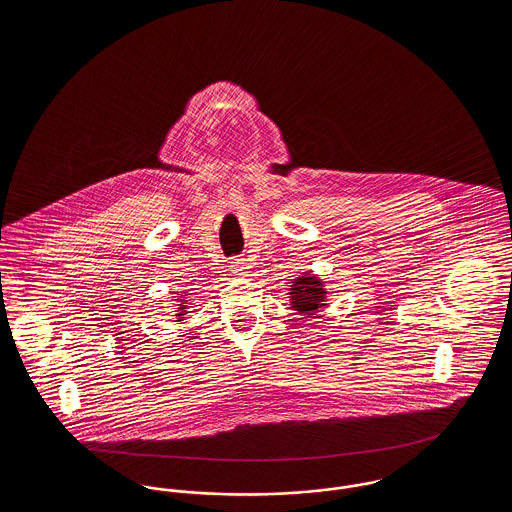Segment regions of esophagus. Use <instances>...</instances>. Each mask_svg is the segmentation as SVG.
I'll return each instance as SVG.
<instances>
[{"label": "esophagus", "mask_w": 512, "mask_h": 512, "mask_svg": "<svg viewBox=\"0 0 512 512\" xmlns=\"http://www.w3.org/2000/svg\"><path fill=\"white\" fill-rule=\"evenodd\" d=\"M248 270V262L244 258H232L230 260V272L234 274H244Z\"/></svg>", "instance_id": "obj_1"}]
</instances>
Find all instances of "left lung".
Segmentation results:
<instances>
[{
  "label": "left lung",
  "instance_id": "1",
  "mask_svg": "<svg viewBox=\"0 0 512 512\" xmlns=\"http://www.w3.org/2000/svg\"><path fill=\"white\" fill-rule=\"evenodd\" d=\"M290 295H292L295 311H299L303 315H313L319 307H323L325 290H323V284L315 276L305 274L293 282Z\"/></svg>",
  "mask_w": 512,
  "mask_h": 512
}]
</instances>
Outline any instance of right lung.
<instances>
[{
  "instance_id": "add662e5",
  "label": "right lung",
  "mask_w": 512,
  "mask_h": 512,
  "mask_svg": "<svg viewBox=\"0 0 512 512\" xmlns=\"http://www.w3.org/2000/svg\"><path fill=\"white\" fill-rule=\"evenodd\" d=\"M185 309H187L185 305H181V307H179V311H185ZM179 315H183V313H179Z\"/></svg>"
}]
</instances>
